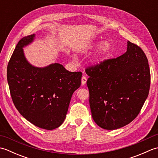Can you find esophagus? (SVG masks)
I'll return each mask as SVG.
<instances>
[{
	"label": "esophagus",
	"instance_id": "34e87169",
	"mask_svg": "<svg viewBox=\"0 0 158 158\" xmlns=\"http://www.w3.org/2000/svg\"><path fill=\"white\" fill-rule=\"evenodd\" d=\"M86 81H87V78L85 76H83L82 78H81V85H85L86 83Z\"/></svg>",
	"mask_w": 158,
	"mask_h": 158
}]
</instances>
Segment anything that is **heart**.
<instances>
[{
  "instance_id": "heart-1",
  "label": "heart",
  "mask_w": 158,
  "mask_h": 158,
  "mask_svg": "<svg viewBox=\"0 0 158 158\" xmlns=\"http://www.w3.org/2000/svg\"><path fill=\"white\" fill-rule=\"evenodd\" d=\"M99 45L100 46L98 50L92 58V62L93 64H98L100 62H101L103 60H105L107 56H109L110 52H111L112 45L110 44V43L105 41L101 43V41L100 40H96L91 44H89L85 49L84 52H86L91 51V50L98 48ZM73 60H75V58H73Z\"/></svg>"
}]
</instances>
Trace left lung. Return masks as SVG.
I'll return each instance as SVG.
<instances>
[{"instance_id":"left-lung-1","label":"left lung","mask_w":158,"mask_h":158,"mask_svg":"<svg viewBox=\"0 0 158 158\" xmlns=\"http://www.w3.org/2000/svg\"><path fill=\"white\" fill-rule=\"evenodd\" d=\"M127 52L85 70L89 106L96 123L113 130L135 119L148 96V60L139 46L127 41Z\"/></svg>"}]
</instances>
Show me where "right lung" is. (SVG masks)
Segmentation results:
<instances>
[{
  "instance_id": "add662e5",
  "label": "right lung",
  "mask_w": 158,
  "mask_h": 158,
  "mask_svg": "<svg viewBox=\"0 0 158 158\" xmlns=\"http://www.w3.org/2000/svg\"><path fill=\"white\" fill-rule=\"evenodd\" d=\"M35 36H26L17 44L7 66V81L19 113L35 126L51 130L66 119L73 93L81 85L82 73L69 72L58 63L44 67L30 63L23 48Z\"/></svg>"
}]
</instances>
